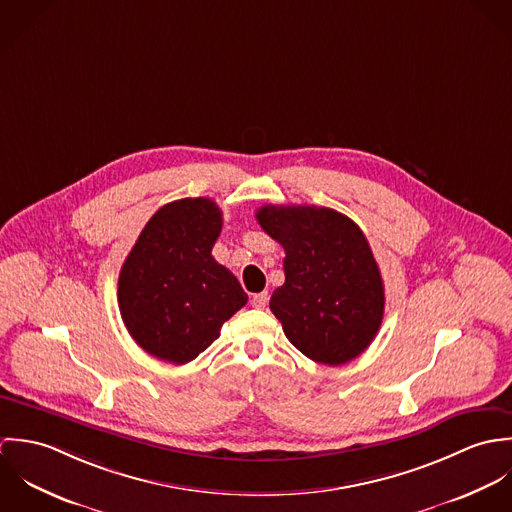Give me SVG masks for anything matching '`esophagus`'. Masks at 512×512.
Masks as SVG:
<instances>
[{
	"instance_id": "34e87169",
	"label": "esophagus",
	"mask_w": 512,
	"mask_h": 512,
	"mask_svg": "<svg viewBox=\"0 0 512 512\" xmlns=\"http://www.w3.org/2000/svg\"><path fill=\"white\" fill-rule=\"evenodd\" d=\"M252 305L256 309H264L268 305V292L256 293L252 295Z\"/></svg>"
}]
</instances>
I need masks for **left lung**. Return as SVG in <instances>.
I'll use <instances>...</instances> for the list:
<instances>
[{"mask_svg": "<svg viewBox=\"0 0 512 512\" xmlns=\"http://www.w3.org/2000/svg\"><path fill=\"white\" fill-rule=\"evenodd\" d=\"M256 219L286 250V282L270 309L290 343L321 365L357 359L384 315V284L363 230L313 205H266Z\"/></svg>", "mask_w": 512, "mask_h": 512, "instance_id": "obj_1", "label": "left lung"}]
</instances>
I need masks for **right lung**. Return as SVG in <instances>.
Masks as SVG:
<instances>
[{
    "instance_id": "add662e5",
    "label": "right lung",
    "mask_w": 512,
    "mask_h": 512,
    "mask_svg": "<svg viewBox=\"0 0 512 512\" xmlns=\"http://www.w3.org/2000/svg\"><path fill=\"white\" fill-rule=\"evenodd\" d=\"M222 228L215 201L161 207L147 220L118 280V305L132 339L155 359L185 365L220 335L248 295L213 258Z\"/></svg>"
}]
</instances>
